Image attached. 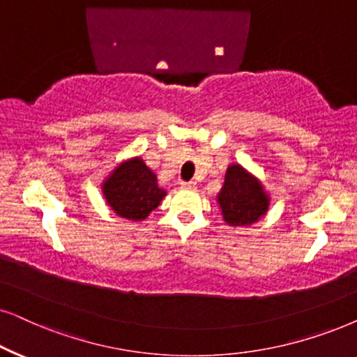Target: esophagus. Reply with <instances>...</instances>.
<instances>
[{
  "label": "esophagus",
  "mask_w": 357,
  "mask_h": 357,
  "mask_svg": "<svg viewBox=\"0 0 357 357\" xmlns=\"http://www.w3.org/2000/svg\"><path fill=\"white\" fill-rule=\"evenodd\" d=\"M180 187L187 188V190H195L197 183L195 182H180Z\"/></svg>",
  "instance_id": "obj_1"
}]
</instances>
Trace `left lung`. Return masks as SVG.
Masks as SVG:
<instances>
[{
    "label": "left lung",
    "instance_id": "8db88e82",
    "mask_svg": "<svg viewBox=\"0 0 357 357\" xmlns=\"http://www.w3.org/2000/svg\"><path fill=\"white\" fill-rule=\"evenodd\" d=\"M218 203L221 215L229 226H249L266 215L269 197L256 177L241 165L233 164L226 170Z\"/></svg>",
    "mask_w": 357,
    "mask_h": 357
}]
</instances>
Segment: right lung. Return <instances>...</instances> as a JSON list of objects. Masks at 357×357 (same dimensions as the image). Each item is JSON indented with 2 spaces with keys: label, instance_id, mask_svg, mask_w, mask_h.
Returning a JSON list of instances; mask_svg holds the SVG:
<instances>
[{
  "label": "right lung",
  "instance_id": "obj_1",
  "mask_svg": "<svg viewBox=\"0 0 357 357\" xmlns=\"http://www.w3.org/2000/svg\"><path fill=\"white\" fill-rule=\"evenodd\" d=\"M103 195L118 216L141 221L159 206L165 190L157 185L155 174L141 157H136L123 162L105 180Z\"/></svg>",
  "mask_w": 357,
  "mask_h": 357
}]
</instances>
